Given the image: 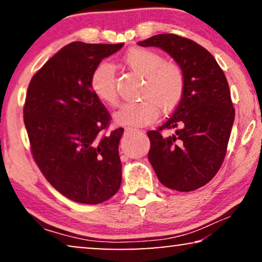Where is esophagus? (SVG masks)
<instances>
[{"label": "esophagus", "mask_w": 262, "mask_h": 262, "mask_svg": "<svg viewBox=\"0 0 262 262\" xmlns=\"http://www.w3.org/2000/svg\"><path fill=\"white\" fill-rule=\"evenodd\" d=\"M126 131H130V132H139V130H137V128H134V127H126Z\"/></svg>", "instance_id": "34e87169"}]
</instances>
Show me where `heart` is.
Segmentation results:
<instances>
[{"label":"heart","instance_id":"b5f03b06","mask_svg":"<svg viewBox=\"0 0 262 262\" xmlns=\"http://www.w3.org/2000/svg\"><path fill=\"white\" fill-rule=\"evenodd\" d=\"M124 60L134 73L144 76L142 101L126 103L114 114L121 125L144 126L159 117L160 107L163 112L174 110L185 91L182 69L173 62H164L163 57L154 50L135 48L125 53ZM89 85L96 98L108 107H116L119 101L114 67L108 62L98 64L91 74Z\"/></svg>","mask_w":262,"mask_h":262}]
</instances>
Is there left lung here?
Segmentation results:
<instances>
[{
    "label": "left lung",
    "instance_id": "obj_1",
    "mask_svg": "<svg viewBox=\"0 0 262 262\" xmlns=\"http://www.w3.org/2000/svg\"><path fill=\"white\" fill-rule=\"evenodd\" d=\"M173 57L185 76V91L174 113L148 132V159L160 182L179 192L212 180L223 163L235 119L227 77L213 56L191 39L157 34L139 41ZM164 129H174L166 136Z\"/></svg>",
    "mask_w": 262,
    "mask_h": 262
}]
</instances>
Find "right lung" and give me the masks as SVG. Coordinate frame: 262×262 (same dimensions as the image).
Here are the masks:
<instances>
[{"label": "right lung", "instance_id": "right-lung-1", "mask_svg": "<svg viewBox=\"0 0 262 262\" xmlns=\"http://www.w3.org/2000/svg\"><path fill=\"white\" fill-rule=\"evenodd\" d=\"M123 45L70 42L28 84L24 121L32 155L46 180L76 203H103L120 187L118 146L124 128L101 135L111 116L93 94L89 78Z\"/></svg>", "mask_w": 262, "mask_h": 262}]
</instances>
